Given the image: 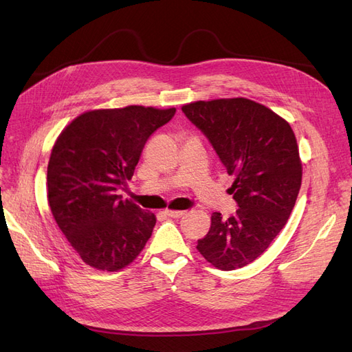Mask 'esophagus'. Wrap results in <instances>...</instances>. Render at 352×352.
<instances>
[{
	"instance_id": "esophagus-1",
	"label": "esophagus",
	"mask_w": 352,
	"mask_h": 352,
	"mask_svg": "<svg viewBox=\"0 0 352 352\" xmlns=\"http://www.w3.org/2000/svg\"><path fill=\"white\" fill-rule=\"evenodd\" d=\"M166 214L168 217L179 219V217H182L185 214V211H182V210H166Z\"/></svg>"
}]
</instances>
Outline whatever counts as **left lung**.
<instances>
[{
	"label": "left lung",
	"mask_w": 352,
	"mask_h": 352,
	"mask_svg": "<svg viewBox=\"0 0 352 352\" xmlns=\"http://www.w3.org/2000/svg\"><path fill=\"white\" fill-rule=\"evenodd\" d=\"M182 111L206 135L228 173L238 210L212 212L197 250L220 270L243 267L269 248L286 225L301 188L302 166L289 123L247 98L197 101Z\"/></svg>",
	"instance_id": "8db88e82"
}]
</instances>
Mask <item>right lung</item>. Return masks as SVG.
Returning <instances> with one entry per match:
<instances>
[{
  "label": "right lung",
  "instance_id": "1",
  "mask_svg": "<svg viewBox=\"0 0 352 352\" xmlns=\"http://www.w3.org/2000/svg\"><path fill=\"white\" fill-rule=\"evenodd\" d=\"M176 109L142 105L87 111L60 133L48 163V202L83 263L117 272L144 250L155 216L117 195L131 180L145 142Z\"/></svg>",
  "mask_w": 352,
  "mask_h": 352
}]
</instances>
